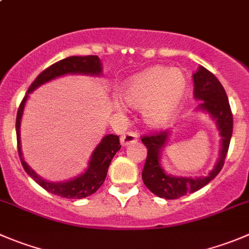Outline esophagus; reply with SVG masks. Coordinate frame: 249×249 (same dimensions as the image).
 I'll list each match as a JSON object with an SVG mask.
<instances>
[{
    "instance_id": "1",
    "label": "esophagus",
    "mask_w": 249,
    "mask_h": 249,
    "mask_svg": "<svg viewBox=\"0 0 249 249\" xmlns=\"http://www.w3.org/2000/svg\"><path fill=\"white\" fill-rule=\"evenodd\" d=\"M137 141H138V136H137V133H134V132H127V133H124L121 137V144H122L123 146H127L129 145V144L136 143Z\"/></svg>"
}]
</instances>
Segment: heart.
I'll use <instances>...</instances> for the list:
<instances>
[{"label": "heart", "mask_w": 249, "mask_h": 249, "mask_svg": "<svg viewBox=\"0 0 249 249\" xmlns=\"http://www.w3.org/2000/svg\"><path fill=\"white\" fill-rule=\"evenodd\" d=\"M188 80L178 68L156 66L132 78L122 91L124 103L143 108L144 120L161 128L176 118L186 99Z\"/></svg>", "instance_id": "b5f03b06"}]
</instances>
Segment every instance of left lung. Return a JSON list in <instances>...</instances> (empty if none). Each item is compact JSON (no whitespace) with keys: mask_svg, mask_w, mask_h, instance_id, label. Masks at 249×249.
Returning a JSON list of instances; mask_svg holds the SVG:
<instances>
[{"mask_svg":"<svg viewBox=\"0 0 249 249\" xmlns=\"http://www.w3.org/2000/svg\"><path fill=\"white\" fill-rule=\"evenodd\" d=\"M194 99L200 101L197 110L208 113L216 124L220 134L219 159L214 169L207 176L202 177H182L174 176L161 166V154L166 143L171 137V131L160 132L151 136L142 137V142L148 149L145 165H144L142 178L149 191L155 196L165 199H177L188 193L199 191L217 176L224 166L225 158L229 150L230 141L232 136L233 118L226 91L221 83L212 72L200 66L193 74Z\"/></svg>","mask_w":249,"mask_h":249,"instance_id":"left-lung-1","label":"left lung"}]
</instances>
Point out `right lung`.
<instances>
[{
  "instance_id": "right-lung-1",
  "label": "right lung",
  "mask_w": 249,
  "mask_h": 249,
  "mask_svg": "<svg viewBox=\"0 0 249 249\" xmlns=\"http://www.w3.org/2000/svg\"><path fill=\"white\" fill-rule=\"evenodd\" d=\"M101 73H103V66H101V61L98 56H71V57L65 58V60L58 61V62L53 63L45 71H42L37 75L36 79L33 82V84L28 89L27 95L24 96L23 101L20 103L18 112H17L16 131L20 162H22L25 172L37 184H40L47 192L56 194L58 197L68 198V199H82V198L89 197L93 193H95L105 181L111 160L121 149L120 138L115 134H106L101 139L100 143L98 144L93 154H91L89 164H88V169L80 175H78L77 177H74V178L63 182L46 181V179L41 178L24 161V158H23L22 143H20V122H22L25 104H27L29 94L32 91H34L40 85L45 84L50 80H53L66 74H83L93 75V77L96 75L98 77V75H101Z\"/></svg>"
}]
</instances>
